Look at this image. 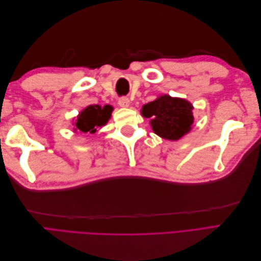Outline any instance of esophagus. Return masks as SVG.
I'll return each instance as SVG.
<instances>
[{
  "mask_svg": "<svg viewBox=\"0 0 261 261\" xmlns=\"http://www.w3.org/2000/svg\"><path fill=\"white\" fill-rule=\"evenodd\" d=\"M130 105V101L128 98H121L118 100V106L122 108H128Z\"/></svg>",
  "mask_w": 261,
  "mask_h": 261,
  "instance_id": "esophagus-1",
  "label": "esophagus"
}]
</instances>
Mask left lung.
Segmentation results:
<instances>
[{
  "label": "left lung",
  "instance_id": "8db88e82",
  "mask_svg": "<svg viewBox=\"0 0 261 261\" xmlns=\"http://www.w3.org/2000/svg\"><path fill=\"white\" fill-rule=\"evenodd\" d=\"M193 110L194 107L188 100L162 94L144 105L140 113L149 118L150 126L158 136L177 141L193 128Z\"/></svg>",
  "mask_w": 261,
  "mask_h": 261
}]
</instances>
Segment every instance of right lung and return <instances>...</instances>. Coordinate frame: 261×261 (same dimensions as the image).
<instances>
[{
    "instance_id": "1",
    "label": "right lung",
    "mask_w": 261,
    "mask_h": 261,
    "mask_svg": "<svg viewBox=\"0 0 261 261\" xmlns=\"http://www.w3.org/2000/svg\"><path fill=\"white\" fill-rule=\"evenodd\" d=\"M112 112L113 107L109 105L105 107L99 105L88 106L80 112L73 122L74 132L94 134L109 122Z\"/></svg>"
}]
</instances>
